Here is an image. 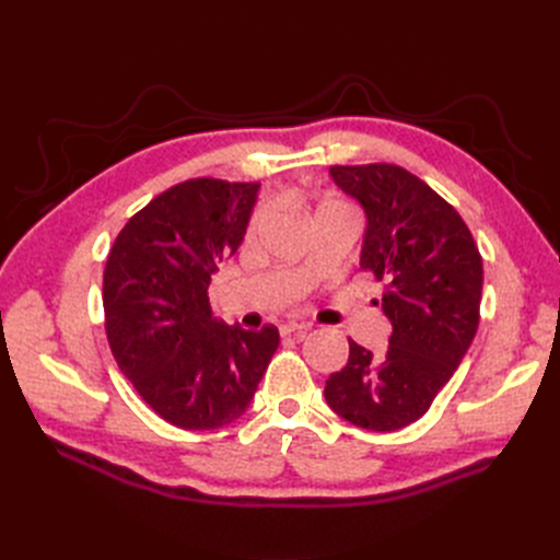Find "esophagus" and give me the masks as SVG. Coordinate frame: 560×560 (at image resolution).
I'll return each instance as SVG.
<instances>
[{
    "label": "esophagus",
    "mask_w": 560,
    "mask_h": 560,
    "mask_svg": "<svg viewBox=\"0 0 560 560\" xmlns=\"http://www.w3.org/2000/svg\"><path fill=\"white\" fill-rule=\"evenodd\" d=\"M308 329H311L308 325H299V322H287V325L280 327V334L282 336H296V338H301Z\"/></svg>",
    "instance_id": "esophagus-1"
}]
</instances>
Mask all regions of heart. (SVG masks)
Segmentation results:
<instances>
[{
  "instance_id": "obj_1",
  "label": "heart",
  "mask_w": 560,
  "mask_h": 560,
  "mask_svg": "<svg viewBox=\"0 0 560 560\" xmlns=\"http://www.w3.org/2000/svg\"><path fill=\"white\" fill-rule=\"evenodd\" d=\"M319 210H343V208H338V206H334V202H329V206H322ZM264 210H259L257 214H254V219H252V226H249V231H257L259 229V224H261V219H264Z\"/></svg>"
}]
</instances>
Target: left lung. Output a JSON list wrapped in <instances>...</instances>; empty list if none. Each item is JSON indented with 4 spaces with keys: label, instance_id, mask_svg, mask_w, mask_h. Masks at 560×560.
<instances>
[{
    "label": "left lung",
    "instance_id": "left-lung-1",
    "mask_svg": "<svg viewBox=\"0 0 560 560\" xmlns=\"http://www.w3.org/2000/svg\"><path fill=\"white\" fill-rule=\"evenodd\" d=\"M329 177L364 212L360 268L387 282L381 306L393 334L378 358L350 341L325 399L352 425L395 432L428 413L467 354L483 264L460 214L404 167L334 165Z\"/></svg>",
    "mask_w": 560,
    "mask_h": 560
}]
</instances>
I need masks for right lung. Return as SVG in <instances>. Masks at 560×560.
Instances as JSON below:
<instances>
[{
	"label": "right lung",
	"instance_id": "1",
	"mask_svg": "<svg viewBox=\"0 0 560 560\" xmlns=\"http://www.w3.org/2000/svg\"><path fill=\"white\" fill-rule=\"evenodd\" d=\"M261 184L189 179L128 219L107 257L103 306L118 369L163 420L217 430L252 404L280 334L212 317L208 287L245 241Z\"/></svg>",
	"mask_w": 560,
	"mask_h": 560
}]
</instances>
